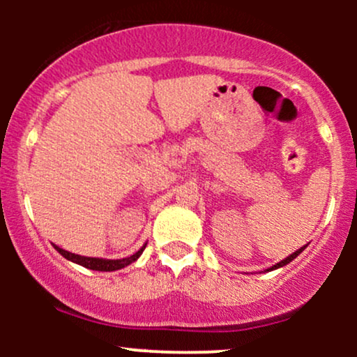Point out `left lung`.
I'll list each match as a JSON object with an SVG mask.
<instances>
[{"label":"left lung","instance_id":"obj_1","mask_svg":"<svg viewBox=\"0 0 357 357\" xmlns=\"http://www.w3.org/2000/svg\"><path fill=\"white\" fill-rule=\"evenodd\" d=\"M305 247H307V245H305ZM305 247L298 248V250H297V252H294V253H292V255H290V257H287V258H285V260L278 261V264H277V265H273V267H272V268H268V272H270V270H275V268H280V267H284V265H287V264H290V261H292V260H294V258H296V257L298 255V253H301V252H304V248H305Z\"/></svg>","mask_w":357,"mask_h":357}]
</instances>
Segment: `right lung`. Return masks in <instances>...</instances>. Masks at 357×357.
Wrapping results in <instances>:
<instances>
[{
    "label": "right lung",
    "mask_w": 357,
    "mask_h": 357,
    "mask_svg": "<svg viewBox=\"0 0 357 357\" xmlns=\"http://www.w3.org/2000/svg\"><path fill=\"white\" fill-rule=\"evenodd\" d=\"M53 247H55V250L60 253V255H63L67 260L73 261V264L82 265V267L90 268V270H99V272H114V270L124 268V267H127V265L132 264V261H136L137 258L141 257V253L144 252L146 245L139 250V252L134 253V255H130L127 258H121V260H105V258L82 257V255H75V253H70V252H67V250L56 247V245H53Z\"/></svg>",
    "instance_id": "1"
}]
</instances>
